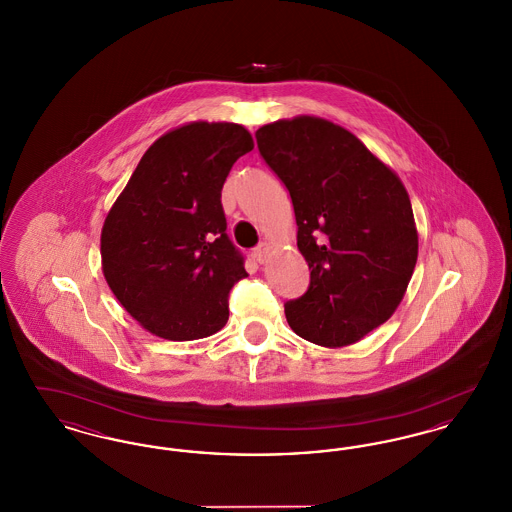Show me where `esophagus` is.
I'll return each mask as SVG.
<instances>
[{
	"instance_id": "1",
	"label": "esophagus",
	"mask_w": 512,
	"mask_h": 512,
	"mask_svg": "<svg viewBox=\"0 0 512 512\" xmlns=\"http://www.w3.org/2000/svg\"><path fill=\"white\" fill-rule=\"evenodd\" d=\"M268 251H270V245H268L267 242L257 245V247L253 249V259H255L257 263L265 265L268 259Z\"/></svg>"
}]
</instances>
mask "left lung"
<instances>
[{"label": "left lung", "instance_id": "left-lung-1", "mask_svg": "<svg viewBox=\"0 0 512 512\" xmlns=\"http://www.w3.org/2000/svg\"><path fill=\"white\" fill-rule=\"evenodd\" d=\"M270 171L292 197L297 247L311 282L284 305L303 340L343 347L384 324L411 282L418 236L411 199L349 130L317 117L255 132Z\"/></svg>", "mask_w": 512, "mask_h": 512}]
</instances>
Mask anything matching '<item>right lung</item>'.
Returning <instances> with one entry per match:
<instances>
[{
	"label": "right lung",
	"mask_w": 512,
	"mask_h": 512,
	"mask_svg": "<svg viewBox=\"0 0 512 512\" xmlns=\"http://www.w3.org/2000/svg\"><path fill=\"white\" fill-rule=\"evenodd\" d=\"M253 149L242 124L192 122L147 149L101 230L105 280L151 334L207 338L228 320V293L247 276L226 234L220 192Z\"/></svg>",
	"instance_id": "1"
}]
</instances>
